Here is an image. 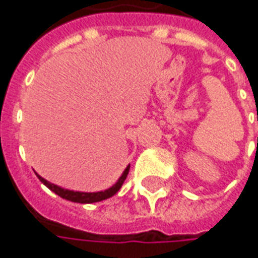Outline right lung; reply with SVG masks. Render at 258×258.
<instances>
[{
	"instance_id": "right-lung-1",
	"label": "right lung",
	"mask_w": 258,
	"mask_h": 258,
	"mask_svg": "<svg viewBox=\"0 0 258 258\" xmlns=\"http://www.w3.org/2000/svg\"><path fill=\"white\" fill-rule=\"evenodd\" d=\"M130 172V164L124 169V172L122 174L118 177V180L114 183V185L111 186V187H108L105 190H99V192H78V190H71V189H64L62 186H57L54 185V183H50L49 180H46L44 177H41L39 173L37 174V177H39V180L43 183L44 186H47L49 189H50L51 192H54L56 195H59L63 199H66V201H71V202H78V204H94V202H101V201H105L108 198H111V196H114L117 194L118 190H119V187L122 186L124 183V180L127 179V174Z\"/></svg>"
}]
</instances>
